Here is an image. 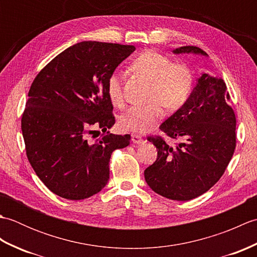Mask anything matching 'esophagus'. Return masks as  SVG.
Here are the masks:
<instances>
[{
    "instance_id": "esophagus-1",
    "label": "esophagus",
    "mask_w": 257,
    "mask_h": 257,
    "mask_svg": "<svg viewBox=\"0 0 257 257\" xmlns=\"http://www.w3.org/2000/svg\"><path fill=\"white\" fill-rule=\"evenodd\" d=\"M132 141L136 145H143L145 144V139L138 135H133L132 136Z\"/></svg>"
}]
</instances>
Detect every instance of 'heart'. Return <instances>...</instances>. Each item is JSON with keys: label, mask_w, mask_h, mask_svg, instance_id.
I'll return each mask as SVG.
<instances>
[{"label": "heart", "mask_w": 257, "mask_h": 257, "mask_svg": "<svg viewBox=\"0 0 257 257\" xmlns=\"http://www.w3.org/2000/svg\"><path fill=\"white\" fill-rule=\"evenodd\" d=\"M130 69L151 83L150 103L136 106L124 112L119 120L120 128L134 134H146L160 121L165 107L168 111L181 108L193 88V74L183 64H172L171 59L155 51H146L136 57ZM109 99L113 106L123 105L121 79L112 73L107 81Z\"/></svg>", "instance_id": "1"}]
</instances>
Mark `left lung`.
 Instances as JSON below:
<instances>
[{"mask_svg":"<svg viewBox=\"0 0 257 257\" xmlns=\"http://www.w3.org/2000/svg\"><path fill=\"white\" fill-rule=\"evenodd\" d=\"M173 54L207 57L199 47L183 46ZM224 80L203 73L189 99L160 125L177 147L160 137L148 140L158 150L157 160L145 170L147 184L167 199L189 201L205 193L223 176L236 144V118L228 106Z\"/></svg>","mask_w":257,"mask_h":257,"instance_id":"obj_1","label":"left lung"}]
</instances>
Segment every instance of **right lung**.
Listing matches in <instances>:
<instances>
[{"mask_svg": "<svg viewBox=\"0 0 257 257\" xmlns=\"http://www.w3.org/2000/svg\"><path fill=\"white\" fill-rule=\"evenodd\" d=\"M135 50L80 42L58 54L33 81L22 116L26 156L41 181L61 198L84 200L101 191L112 151L130 144V135L108 132L114 117L107 81ZM99 128L101 137L89 141Z\"/></svg>", "mask_w": 257, "mask_h": 257, "instance_id": "obj_1", "label": "right lung"}]
</instances>
